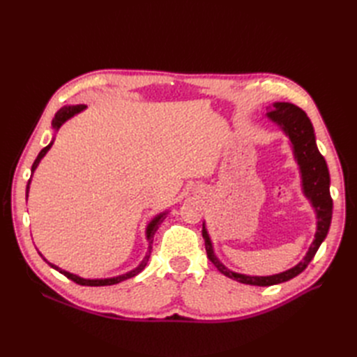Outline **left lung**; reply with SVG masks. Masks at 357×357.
I'll return each mask as SVG.
<instances>
[{
	"label": "left lung",
	"instance_id": "8db88e82",
	"mask_svg": "<svg viewBox=\"0 0 357 357\" xmlns=\"http://www.w3.org/2000/svg\"><path fill=\"white\" fill-rule=\"evenodd\" d=\"M271 121L282 128V131L289 137L291 149H294L295 160L299 165V172L302 178V192L310 199L312 208L316 211L317 218V228L314 234V241L311 243L305 257L295 265L294 268L287 269L284 273L274 274V275H245L240 273H234L226 268L218 256L214 255V248L210 235L205 228V222L202 223V236L205 241V250L210 261L219 271L236 282L252 286H273L278 283H284L287 280L296 277L308 266L312 261V257L317 253L320 244L326 238L329 232V226L332 220V198L329 192L331 177L326 160L319 152L316 144L314 128L311 125V121L305 114L304 110L290 102H274L273 109L266 113Z\"/></svg>",
	"mask_w": 357,
	"mask_h": 357
}]
</instances>
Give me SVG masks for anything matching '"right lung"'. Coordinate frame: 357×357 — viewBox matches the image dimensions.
I'll use <instances>...</instances> for the list:
<instances>
[{
	"label": "right lung",
	"mask_w": 357,
	"mask_h": 357,
	"mask_svg": "<svg viewBox=\"0 0 357 357\" xmlns=\"http://www.w3.org/2000/svg\"><path fill=\"white\" fill-rule=\"evenodd\" d=\"M86 109V105H83V104H79V105H66V107H62V109L55 114V117H53V121H52V128L55 129V131H58V129L66 123L68 119H71L73 116H75L77 113H80V112H83ZM53 142H55V138L52 139L50 142V144L49 146H46L45 149L41 150V152L38 153V156H37V159L34 160V164H32V168H31V177H32V174H34V171L37 169V167H38V164H40V160L46 156V153L49 152L50 150V147H52V144H53ZM29 185H31V178L28 180V185H26V198H28V192H29ZM167 213L168 211H164V213H159L156 218H153L152 220H150V223L147 225V228H146V238H147V243H149V247H147V253H146V256H144V259L142 261V264H139L137 268H134L132 271H129V273H126V274H122V275H117V277H110V278H83V277H79V275H75V274H73V273H68V271H66V269H61L59 266H56V265H53V264H50L47 259H45L43 257V255L40 253V256L45 259V261L53 268V269H56V271H59L61 274H63L66 277H68L70 280H73L74 283H77V284H82V286H112V284H117V283H121V282H125V280H128V278H131V277H135L137 274H139L144 269V266L147 265V262H149V257H150V253H152V245H153V236H155V234H156V231H158V228H159V225L164 222V219L167 218Z\"/></svg>",
	"instance_id": "1"
}]
</instances>
